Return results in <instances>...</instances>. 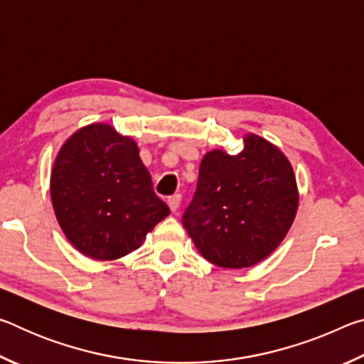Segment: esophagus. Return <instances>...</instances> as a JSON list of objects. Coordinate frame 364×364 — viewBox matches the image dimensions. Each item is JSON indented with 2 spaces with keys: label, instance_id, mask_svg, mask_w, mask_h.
Instances as JSON below:
<instances>
[{
  "label": "esophagus",
  "instance_id": "34e87169",
  "mask_svg": "<svg viewBox=\"0 0 364 364\" xmlns=\"http://www.w3.org/2000/svg\"><path fill=\"white\" fill-rule=\"evenodd\" d=\"M180 202H181V194H173V196H170V197H168V200H167V204H168V207H170V210H171V212H176L178 208H180Z\"/></svg>",
  "mask_w": 364,
  "mask_h": 364
}]
</instances>
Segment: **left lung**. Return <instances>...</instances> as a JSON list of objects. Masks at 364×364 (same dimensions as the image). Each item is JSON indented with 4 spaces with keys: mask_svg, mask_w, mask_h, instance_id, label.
I'll return each instance as SVG.
<instances>
[{
    "mask_svg": "<svg viewBox=\"0 0 364 364\" xmlns=\"http://www.w3.org/2000/svg\"><path fill=\"white\" fill-rule=\"evenodd\" d=\"M299 207L292 165L257 134L237 156L207 152L183 226L202 257L221 268H249L286 237Z\"/></svg>",
    "mask_w": 364,
    "mask_h": 364,
    "instance_id": "1",
    "label": "left lung"
}]
</instances>
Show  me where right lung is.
<instances>
[{
  "mask_svg": "<svg viewBox=\"0 0 364 364\" xmlns=\"http://www.w3.org/2000/svg\"><path fill=\"white\" fill-rule=\"evenodd\" d=\"M51 200L70 244L95 260L130 254L170 215L154 193L136 143L106 123L80 128L60 147Z\"/></svg>",
  "mask_w": 364,
  "mask_h": 364,
  "instance_id": "right-lung-1",
  "label": "right lung"
}]
</instances>
